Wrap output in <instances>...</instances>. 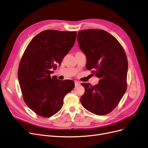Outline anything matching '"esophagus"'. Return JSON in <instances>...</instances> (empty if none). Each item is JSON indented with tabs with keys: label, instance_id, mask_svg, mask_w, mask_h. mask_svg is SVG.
<instances>
[{
	"label": "esophagus",
	"instance_id": "obj_1",
	"mask_svg": "<svg viewBox=\"0 0 148 148\" xmlns=\"http://www.w3.org/2000/svg\"><path fill=\"white\" fill-rule=\"evenodd\" d=\"M75 86L79 85H80V82H79V81H75Z\"/></svg>",
	"mask_w": 148,
	"mask_h": 148
}]
</instances>
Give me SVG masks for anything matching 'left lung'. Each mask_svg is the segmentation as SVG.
<instances>
[{
	"instance_id": "8db88e82",
	"label": "left lung",
	"mask_w": 148,
	"mask_h": 148,
	"mask_svg": "<svg viewBox=\"0 0 148 148\" xmlns=\"http://www.w3.org/2000/svg\"><path fill=\"white\" fill-rule=\"evenodd\" d=\"M77 42L86 57V67L100 78L94 86L82 83L85 92L82 105L97 115L109 114L119 104L127 90L128 61L125 51L111 34L100 29L81 30Z\"/></svg>"
}]
</instances>
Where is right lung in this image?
<instances>
[{
    "instance_id": "add662e5",
    "label": "right lung",
    "mask_w": 148,
    "mask_h": 148,
    "mask_svg": "<svg viewBox=\"0 0 148 148\" xmlns=\"http://www.w3.org/2000/svg\"><path fill=\"white\" fill-rule=\"evenodd\" d=\"M76 32L44 30L30 42L21 57L18 77L24 102L40 116L49 118L62 109L63 99L75 86L71 80L51 77L74 45Z\"/></svg>"
}]
</instances>
